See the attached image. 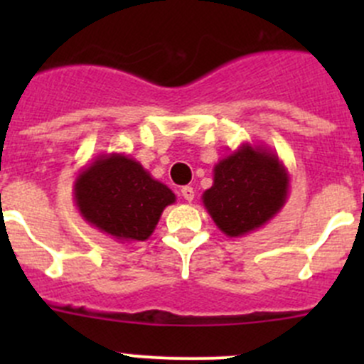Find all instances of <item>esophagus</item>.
Segmentation results:
<instances>
[{"instance_id": "34e87169", "label": "esophagus", "mask_w": 364, "mask_h": 364, "mask_svg": "<svg viewBox=\"0 0 364 364\" xmlns=\"http://www.w3.org/2000/svg\"><path fill=\"white\" fill-rule=\"evenodd\" d=\"M181 196L185 197V200H188V203H192L193 196H196V192H193L192 186H183V188H181Z\"/></svg>"}]
</instances>
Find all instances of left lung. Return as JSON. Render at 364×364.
<instances>
[{"instance_id":"obj_1","label":"left lung","mask_w":364,"mask_h":364,"mask_svg":"<svg viewBox=\"0 0 364 364\" xmlns=\"http://www.w3.org/2000/svg\"><path fill=\"white\" fill-rule=\"evenodd\" d=\"M289 190L291 176L277 153L243 142L215 165L203 204L225 236L243 237L282 211Z\"/></svg>"}]
</instances>
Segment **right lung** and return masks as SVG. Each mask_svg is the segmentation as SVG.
<instances>
[{"instance_id":"add662e5","label":"right lung","mask_w":364,"mask_h":364,"mask_svg":"<svg viewBox=\"0 0 364 364\" xmlns=\"http://www.w3.org/2000/svg\"><path fill=\"white\" fill-rule=\"evenodd\" d=\"M73 200L91 227L119 243H137L151 236L176 196L130 155L105 153L80 168Z\"/></svg>"}]
</instances>
